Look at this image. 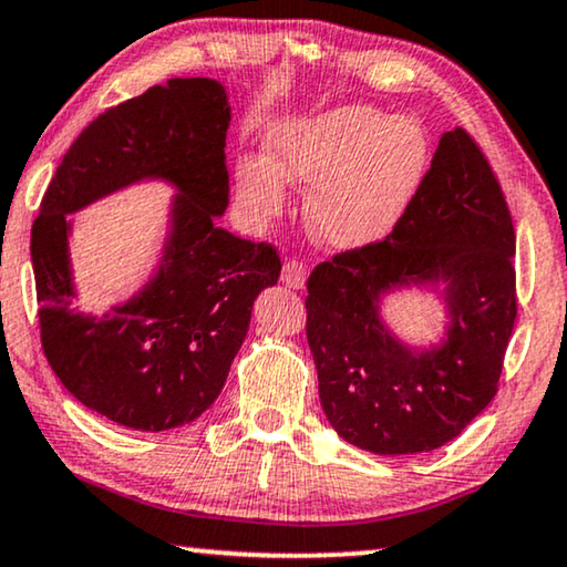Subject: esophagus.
Masks as SVG:
<instances>
[{
    "label": "esophagus",
    "instance_id": "esophagus-1",
    "mask_svg": "<svg viewBox=\"0 0 567 567\" xmlns=\"http://www.w3.org/2000/svg\"><path fill=\"white\" fill-rule=\"evenodd\" d=\"M308 280V267L302 265L298 259H290L282 265V282L287 287H292V290H302Z\"/></svg>",
    "mask_w": 567,
    "mask_h": 567
}]
</instances>
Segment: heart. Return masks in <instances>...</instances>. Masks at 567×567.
Listing matches in <instances>:
<instances>
[{
	"mask_svg": "<svg viewBox=\"0 0 567 567\" xmlns=\"http://www.w3.org/2000/svg\"><path fill=\"white\" fill-rule=\"evenodd\" d=\"M430 165V140L415 120L371 106H336L267 134V157L236 159V188L251 214L272 218L287 206V184L310 188L312 239L351 251L394 229Z\"/></svg>",
	"mask_w": 567,
	"mask_h": 567,
	"instance_id": "heart-1",
	"label": "heart"
}]
</instances>
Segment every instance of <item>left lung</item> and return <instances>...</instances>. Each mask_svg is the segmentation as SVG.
<instances>
[{
  "label": "left lung",
  "mask_w": 567,
  "mask_h": 567,
  "mask_svg": "<svg viewBox=\"0 0 567 567\" xmlns=\"http://www.w3.org/2000/svg\"><path fill=\"white\" fill-rule=\"evenodd\" d=\"M514 226L484 152L445 132L415 198L382 241L320 261L308 277V343L320 404L343 441L377 455L451 443L499 390L517 318ZM444 282L443 344L412 350L383 326L394 286Z\"/></svg>",
  "instance_id": "obj_1"
}]
</instances>
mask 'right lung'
I'll use <instances>...</instances> for the list:
<instances>
[{
    "label": "right lung",
    "mask_w": 567,
    "mask_h": 567,
    "mask_svg": "<svg viewBox=\"0 0 567 567\" xmlns=\"http://www.w3.org/2000/svg\"><path fill=\"white\" fill-rule=\"evenodd\" d=\"M231 109L214 79H171L106 109L79 134L32 224L40 341L81 404L132 430L181 427L221 394L257 295L280 255L216 226L229 206ZM159 176L178 196L156 277L101 319L72 308L64 216L126 184Z\"/></svg>",
    "instance_id": "1"
}]
</instances>
